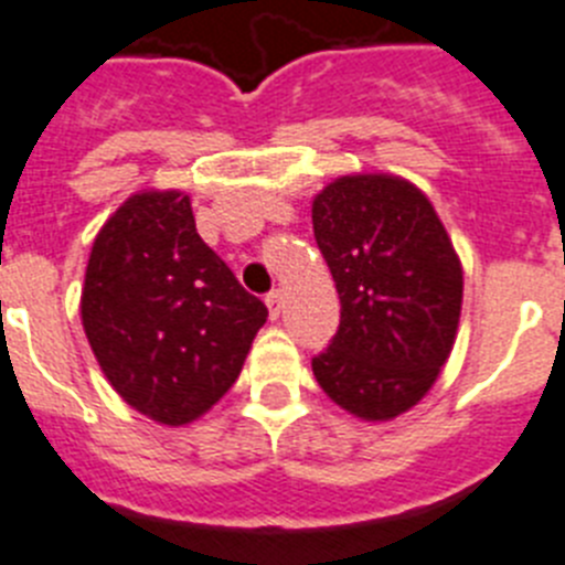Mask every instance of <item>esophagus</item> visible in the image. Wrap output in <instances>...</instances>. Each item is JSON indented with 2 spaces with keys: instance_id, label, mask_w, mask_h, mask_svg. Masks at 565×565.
I'll return each instance as SVG.
<instances>
[{
  "instance_id": "obj_1",
  "label": "esophagus",
  "mask_w": 565,
  "mask_h": 565,
  "mask_svg": "<svg viewBox=\"0 0 565 565\" xmlns=\"http://www.w3.org/2000/svg\"><path fill=\"white\" fill-rule=\"evenodd\" d=\"M264 301H267V309H270V318H278V315L284 312V292H281V289H273V292L267 295Z\"/></svg>"
}]
</instances>
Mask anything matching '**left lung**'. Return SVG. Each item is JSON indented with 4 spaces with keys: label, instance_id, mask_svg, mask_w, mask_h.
I'll list each match as a JSON object with an SVG mask.
<instances>
[{
    "label": "left lung",
    "instance_id": "1",
    "mask_svg": "<svg viewBox=\"0 0 565 565\" xmlns=\"http://www.w3.org/2000/svg\"><path fill=\"white\" fill-rule=\"evenodd\" d=\"M315 242L340 295V327L312 360L323 394L363 422H388L434 388L461 318L459 253L422 188L345 174L312 200Z\"/></svg>",
    "mask_w": 565,
    "mask_h": 565
}]
</instances>
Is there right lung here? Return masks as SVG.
I'll list each match as a JSON object with an SVG mask.
<instances>
[{"label": "right lung", "mask_w": 565, "mask_h": 565, "mask_svg": "<svg viewBox=\"0 0 565 565\" xmlns=\"http://www.w3.org/2000/svg\"><path fill=\"white\" fill-rule=\"evenodd\" d=\"M267 307L196 233L185 191L146 188L98 231L81 323L124 403L180 428L220 403Z\"/></svg>", "instance_id": "1"}]
</instances>
